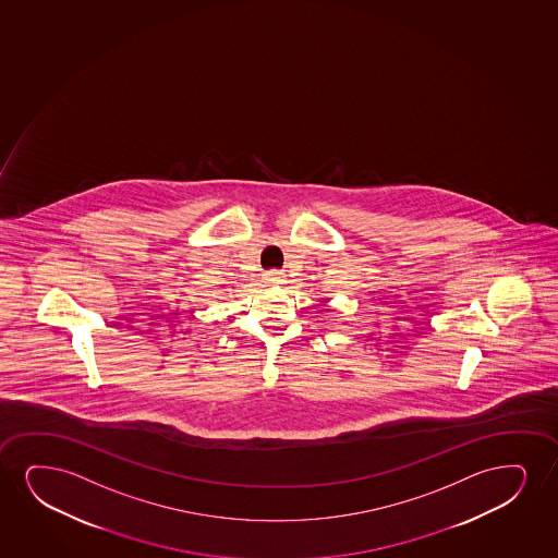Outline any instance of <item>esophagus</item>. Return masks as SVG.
<instances>
[{"mask_svg": "<svg viewBox=\"0 0 558 558\" xmlns=\"http://www.w3.org/2000/svg\"><path fill=\"white\" fill-rule=\"evenodd\" d=\"M266 281H268L269 284H281L282 276L277 271V269H271V271L266 274Z\"/></svg>", "mask_w": 558, "mask_h": 558, "instance_id": "obj_1", "label": "esophagus"}]
</instances>
